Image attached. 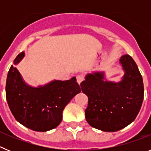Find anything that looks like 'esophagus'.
Here are the masks:
<instances>
[{
	"instance_id": "34e87169",
	"label": "esophagus",
	"mask_w": 151,
	"mask_h": 151,
	"mask_svg": "<svg viewBox=\"0 0 151 151\" xmlns=\"http://www.w3.org/2000/svg\"><path fill=\"white\" fill-rule=\"evenodd\" d=\"M84 78H85V77H84L83 75L80 74V75H78L76 76V80H77V82H78V84H81V82H82L84 80Z\"/></svg>"
}]
</instances>
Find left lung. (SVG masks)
I'll return each instance as SVG.
<instances>
[{
    "label": "left lung",
    "instance_id": "left-lung-1",
    "mask_svg": "<svg viewBox=\"0 0 151 151\" xmlns=\"http://www.w3.org/2000/svg\"><path fill=\"white\" fill-rule=\"evenodd\" d=\"M119 63L125 72L120 82L105 81L104 72H94L81 83L88 97L85 119L91 126L104 132H117L132 123L144 100L143 79L137 64L128 54Z\"/></svg>",
    "mask_w": 151,
    "mask_h": 151
}]
</instances>
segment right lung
Listing matches in <instances>:
<instances>
[{"mask_svg": "<svg viewBox=\"0 0 151 151\" xmlns=\"http://www.w3.org/2000/svg\"><path fill=\"white\" fill-rule=\"evenodd\" d=\"M24 56V52L18 54L13 63L18 64ZM80 92L76 77L66 81L54 80L35 88L24 82L13 65L6 77V98L13 116L24 126L37 132L57 127L65 106Z\"/></svg>", "mask_w": 151, "mask_h": 151, "instance_id": "obj_1", "label": "right lung"}]
</instances>
